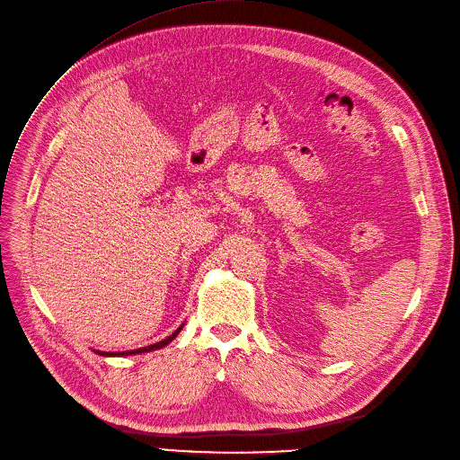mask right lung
Masks as SVG:
<instances>
[{"mask_svg": "<svg viewBox=\"0 0 460 460\" xmlns=\"http://www.w3.org/2000/svg\"><path fill=\"white\" fill-rule=\"evenodd\" d=\"M182 325H185V323H181L170 336H166L164 341L155 342V344H151V346H146V348H138V349H131V351H96V353L103 355V357H128V355H140V353H147V351H155V349H161V348L168 346L175 339V336L181 332Z\"/></svg>", "mask_w": 460, "mask_h": 460, "instance_id": "add662e5", "label": "right lung"}]
</instances>
